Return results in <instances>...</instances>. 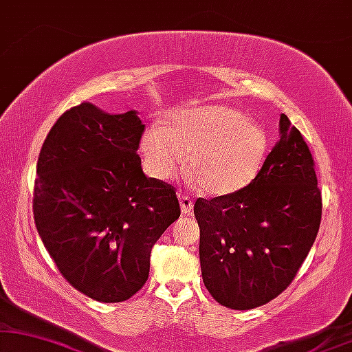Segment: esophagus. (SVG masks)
I'll use <instances>...</instances> for the list:
<instances>
[{
	"instance_id": "34e87169",
	"label": "esophagus",
	"mask_w": 352,
	"mask_h": 352,
	"mask_svg": "<svg viewBox=\"0 0 352 352\" xmlns=\"http://www.w3.org/2000/svg\"><path fill=\"white\" fill-rule=\"evenodd\" d=\"M179 201H180V209H182V214L188 216L191 211H193V201L188 197H185V195H180L179 197Z\"/></svg>"
}]
</instances>
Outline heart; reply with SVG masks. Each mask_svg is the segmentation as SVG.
<instances>
[{
    "instance_id": "obj_1",
    "label": "heart",
    "mask_w": 352,
    "mask_h": 352,
    "mask_svg": "<svg viewBox=\"0 0 352 352\" xmlns=\"http://www.w3.org/2000/svg\"><path fill=\"white\" fill-rule=\"evenodd\" d=\"M141 153L155 179H175L188 155V172L203 193L228 197L255 180L268 153L260 123L228 105L180 109L141 138Z\"/></svg>"
}]
</instances>
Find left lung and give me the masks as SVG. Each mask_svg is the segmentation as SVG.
<instances>
[{
    "label": "left lung",
    "mask_w": 352,
    "mask_h": 352,
    "mask_svg": "<svg viewBox=\"0 0 352 352\" xmlns=\"http://www.w3.org/2000/svg\"><path fill=\"white\" fill-rule=\"evenodd\" d=\"M203 283L221 305L250 310L292 283L317 237L322 195L309 146L286 115L279 140L243 190L198 198Z\"/></svg>",
    "instance_id": "1"
}]
</instances>
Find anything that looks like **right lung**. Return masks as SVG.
Here are the masks:
<instances>
[{
	"mask_svg": "<svg viewBox=\"0 0 352 352\" xmlns=\"http://www.w3.org/2000/svg\"><path fill=\"white\" fill-rule=\"evenodd\" d=\"M143 131L136 110L82 102L58 118L38 155L35 228L66 281L99 302L144 286L154 243L180 216L175 190L141 168Z\"/></svg>",
	"mask_w": 352,
	"mask_h": 352,
	"instance_id": "add662e5",
	"label": "right lung"
}]
</instances>
